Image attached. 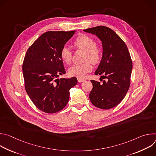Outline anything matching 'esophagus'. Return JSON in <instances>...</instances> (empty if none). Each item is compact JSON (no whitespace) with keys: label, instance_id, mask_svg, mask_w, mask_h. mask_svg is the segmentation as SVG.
Listing matches in <instances>:
<instances>
[{"label":"esophagus","instance_id":"34e87169","mask_svg":"<svg viewBox=\"0 0 156 156\" xmlns=\"http://www.w3.org/2000/svg\"><path fill=\"white\" fill-rule=\"evenodd\" d=\"M77 79H78V81L79 83H81V82H83V81H85V80H84V79H83V78H78Z\"/></svg>","mask_w":156,"mask_h":156}]
</instances>
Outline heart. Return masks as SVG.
Wrapping results in <instances>:
<instances>
[{"mask_svg": "<svg viewBox=\"0 0 156 156\" xmlns=\"http://www.w3.org/2000/svg\"><path fill=\"white\" fill-rule=\"evenodd\" d=\"M93 37L85 34H80L73 40L72 44L75 50H82L84 51V60L83 63L75 64L69 69L70 75L78 78H83L85 75L92 70V63H98L102 57L103 50L99 44L94 43ZM60 56L61 59L66 63L69 64L73 59V52L67 47L63 46L60 50Z\"/></svg>", "mask_w": 156, "mask_h": 156, "instance_id": "heart-1", "label": "heart"}]
</instances>
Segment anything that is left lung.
<instances>
[{
	"label": "left lung",
	"instance_id": "8db88e82",
	"mask_svg": "<svg viewBox=\"0 0 156 156\" xmlns=\"http://www.w3.org/2000/svg\"><path fill=\"white\" fill-rule=\"evenodd\" d=\"M84 31L96 34L102 41V57L95 75L106 79L102 83L91 80L89 97L94 106L110 109L121 102L129 87L133 68L129 52L124 41L108 27L98 26Z\"/></svg>",
	"mask_w": 156,
	"mask_h": 156
}]
</instances>
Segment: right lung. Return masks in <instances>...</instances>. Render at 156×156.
Segmentation results:
<instances>
[{
  "label": "right lung",
  "instance_id": "obj_1",
  "mask_svg": "<svg viewBox=\"0 0 156 156\" xmlns=\"http://www.w3.org/2000/svg\"><path fill=\"white\" fill-rule=\"evenodd\" d=\"M75 31H48L28 48L23 60L25 90L40 110L47 114L59 112L67 104L70 90L76 78L57 79L66 72L60 52Z\"/></svg>",
  "mask_w": 156,
  "mask_h": 156
}]
</instances>
